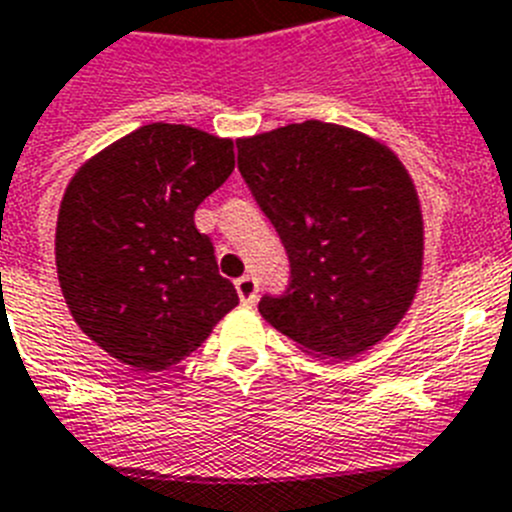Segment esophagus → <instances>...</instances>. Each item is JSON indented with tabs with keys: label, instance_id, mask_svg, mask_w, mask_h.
Returning a JSON list of instances; mask_svg holds the SVG:
<instances>
[{
	"label": "esophagus",
	"instance_id": "obj_1",
	"mask_svg": "<svg viewBox=\"0 0 512 512\" xmlns=\"http://www.w3.org/2000/svg\"><path fill=\"white\" fill-rule=\"evenodd\" d=\"M237 293H239V301L245 303V306H252L257 301V278L255 275H242L237 278Z\"/></svg>",
	"mask_w": 512,
	"mask_h": 512
}]
</instances>
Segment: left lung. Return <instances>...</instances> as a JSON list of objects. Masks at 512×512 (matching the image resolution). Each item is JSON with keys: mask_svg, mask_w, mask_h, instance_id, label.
Instances as JSON below:
<instances>
[{"mask_svg": "<svg viewBox=\"0 0 512 512\" xmlns=\"http://www.w3.org/2000/svg\"><path fill=\"white\" fill-rule=\"evenodd\" d=\"M239 173L278 232L288 288L260 313L306 352L349 359L411 308L423 222L411 176L388 147L308 119L237 140Z\"/></svg>", "mask_w": 512, "mask_h": 512, "instance_id": "obj_1", "label": "left lung"}]
</instances>
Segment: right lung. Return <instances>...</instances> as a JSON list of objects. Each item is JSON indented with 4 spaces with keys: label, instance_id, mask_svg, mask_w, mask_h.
Wrapping results in <instances>:
<instances>
[{
    "label": "right lung",
    "instance_id": "obj_1",
    "mask_svg": "<svg viewBox=\"0 0 512 512\" xmlns=\"http://www.w3.org/2000/svg\"><path fill=\"white\" fill-rule=\"evenodd\" d=\"M232 147L186 124H145L81 165L63 193V298L81 331L124 365H176L239 303L193 222L232 176Z\"/></svg>",
    "mask_w": 512,
    "mask_h": 512
}]
</instances>
